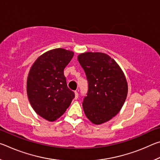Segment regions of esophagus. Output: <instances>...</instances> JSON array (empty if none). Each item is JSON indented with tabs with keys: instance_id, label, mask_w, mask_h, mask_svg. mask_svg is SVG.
Segmentation results:
<instances>
[{
	"instance_id": "34e87169",
	"label": "esophagus",
	"mask_w": 160,
	"mask_h": 160,
	"mask_svg": "<svg viewBox=\"0 0 160 160\" xmlns=\"http://www.w3.org/2000/svg\"><path fill=\"white\" fill-rule=\"evenodd\" d=\"M75 99H77L78 98V97H79V94H78V92L77 91H75Z\"/></svg>"
}]
</instances>
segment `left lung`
Returning <instances> with one entry per match:
<instances>
[{
	"label": "left lung",
	"instance_id": "left-lung-1",
	"mask_svg": "<svg viewBox=\"0 0 160 160\" xmlns=\"http://www.w3.org/2000/svg\"><path fill=\"white\" fill-rule=\"evenodd\" d=\"M85 72L88 90L82 102L87 117L94 124L112 119L126 101L128 85L117 63L103 53L87 52L78 56Z\"/></svg>",
	"mask_w": 160,
	"mask_h": 160
}]
</instances>
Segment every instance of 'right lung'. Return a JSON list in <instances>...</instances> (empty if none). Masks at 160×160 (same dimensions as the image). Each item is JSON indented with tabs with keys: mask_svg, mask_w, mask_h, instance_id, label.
<instances>
[{
	"mask_svg": "<svg viewBox=\"0 0 160 160\" xmlns=\"http://www.w3.org/2000/svg\"><path fill=\"white\" fill-rule=\"evenodd\" d=\"M73 55L72 51L64 48L48 51L37 59L29 70L27 83L29 102L46 120L56 121L75 98L63 73Z\"/></svg>",
	"mask_w": 160,
	"mask_h": 160,
	"instance_id": "obj_1",
	"label": "right lung"
}]
</instances>
